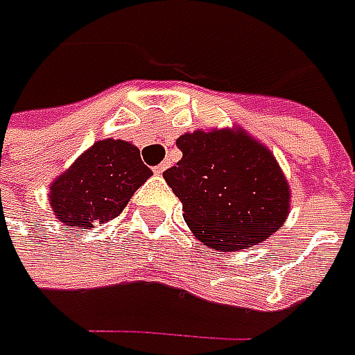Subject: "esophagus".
I'll use <instances>...</instances> for the list:
<instances>
[{
  "label": "esophagus",
  "instance_id": "1",
  "mask_svg": "<svg viewBox=\"0 0 355 355\" xmlns=\"http://www.w3.org/2000/svg\"><path fill=\"white\" fill-rule=\"evenodd\" d=\"M168 166H170V162H162L159 166H156V168H154V173H156V175H162L164 171L168 170Z\"/></svg>",
  "mask_w": 355,
  "mask_h": 355
}]
</instances>
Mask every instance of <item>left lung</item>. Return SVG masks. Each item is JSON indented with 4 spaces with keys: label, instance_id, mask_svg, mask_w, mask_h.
Listing matches in <instances>:
<instances>
[{
    "label": "left lung",
    "instance_id": "1",
    "mask_svg": "<svg viewBox=\"0 0 355 355\" xmlns=\"http://www.w3.org/2000/svg\"><path fill=\"white\" fill-rule=\"evenodd\" d=\"M175 144L184 156L164 171V180L201 243L217 251H241L286 221V178L272 152L245 130H196Z\"/></svg>",
    "mask_w": 355,
    "mask_h": 355
}]
</instances>
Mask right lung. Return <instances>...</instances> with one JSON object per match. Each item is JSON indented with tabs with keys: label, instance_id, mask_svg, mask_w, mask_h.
<instances>
[{
	"label": "right lung",
	"instance_id": "right-lung-1",
	"mask_svg": "<svg viewBox=\"0 0 355 355\" xmlns=\"http://www.w3.org/2000/svg\"><path fill=\"white\" fill-rule=\"evenodd\" d=\"M150 175L136 146L106 138L94 142L51 184L49 203L64 225L83 229L106 223L122 213Z\"/></svg>",
	"mask_w": 355,
	"mask_h": 355
}]
</instances>
